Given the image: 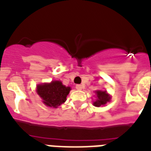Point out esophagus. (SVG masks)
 <instances>
[{"label": "esophagus", "mask_w": 151, "mask_h": 151, "mask_svg": "<svg viewBox=\"0 0 151 151\" xmlns=\"http://www.w3.org/2000/svg\"><path fill=\"white\" fill-rule=\"evenodd\" d=\"M76 88L78 89V90H81V89H82V86H81V85H76Z\"/></svg>", "instance_id": "obj_1"}]
</instances>
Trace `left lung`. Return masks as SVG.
Wrapping results in <instances>:
<instances>
[{"label": "left lung", "instance_id": "1", "mask_svg": "<svg viewBox=\"0 0 151 151\" xmlns=\"http://www.w3.org/2000/svg\"><path fill=\"white\" fill-rule=\"evenodd\" d=\"M96 96H97V100L93 102L94 106L96 107L104 105L107 102L110 101V96L105 91H96Z\"/></svg>", "mask_w": 151, "mask_h": 151}]
</instances>
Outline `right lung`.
I'll use <instances>...</instances> for the list:
<instances>
[{"label":"right lung","mask_w":151,"mask_h":151,"mask_svg":"<svg viewBox=\"0 0 151 151\" xmlns=\"http://www.w3.org/2000/svg\"><path fill=\"white\" fill-rule=\"evenodd\" d=\"M70 87L63 86L59 81H51L37 86V93L42 99V102L49 107L57 108L66 100Z\"/></svg>","instance_id":"right-lung-1"}]
</instances>
